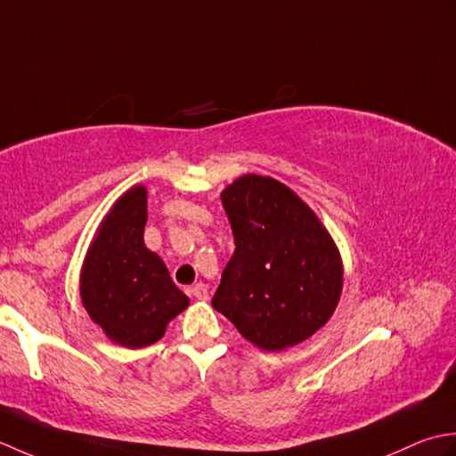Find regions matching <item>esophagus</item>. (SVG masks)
<instances>
[{"label":"esophagus","instance_id":"esophagus-1","mask_svg":"<svg viewBox=\"0 0 456 456\" xmlns=\"http://www.w3.org/2000/svg\"><path fill=\"white\" fill-rule=\"evenodd\" d=\"M191 293H192L194 299H199V301H207V299H208V287L204 285V283H197V285H192Z\"/></svg>","mask_w":456,"mask_h":456}]
</instances>
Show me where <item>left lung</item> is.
I'll use <instances>...</instances> for the list:
<instances>
[{"instance_id":"8db88e82","label":"left lung","mask_w":456,"mask_h":456,"mask_svg":"<svg viewBox=\"0 0 456 456\" xmlns=\"http://www.w3.org/2000/svg\"><path fill=\"white\" fill-rule=\"evenodd\" d=\"M220 199L236 249L212 306L267 352L313 337L332 317L342 293V259L329 232L272 176H240Z\"/></svg>"}]
</instances>
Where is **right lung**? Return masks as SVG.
<instances>
[{"label":"right lung","instance_id":"right-lung-1","mask_svg":"<svg viewBox=\"0 0 456 456\" xmlns=\"http://www.w3.org/2000/svg\"><path fill=\"white\" fill-rule=\"evenodd\" d=\"M147 189L126 191L102 220L80 273L82 305L110 340L143 348L189 306L163 259L145 248Z\"/></svg>","mask_w":456,"mask_h":456}]
</instances>
